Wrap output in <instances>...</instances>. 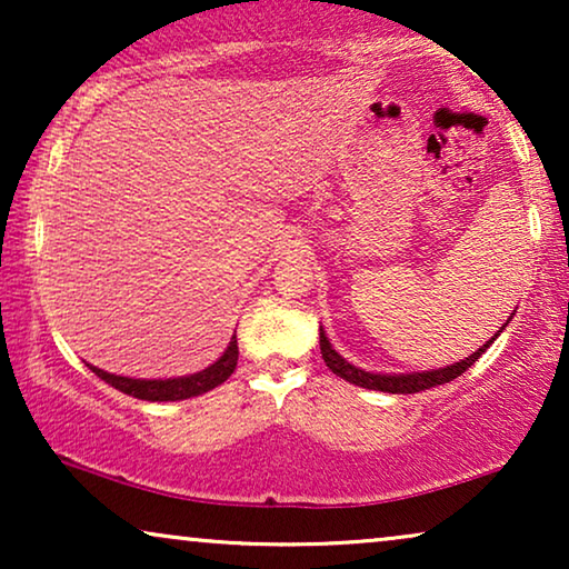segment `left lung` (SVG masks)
<instances>
[{
	"label": "left lung",
	"instance_id": "1",
	"mask_svg": "<svg viewBox=\"0 0 569 569\" xmlns=\"http://www.w3.org/2000/svg\"><path fill=\"white\" fill-rule=\"evenodd\" d=\"M510 318H508V323H510ZM508 323H505V326H508ZM505 326H502V329H505ZM500 331H497L495 337L489 339L485 347H479L477 352L469 355L461 362H453V365H448V368H440V370L401 372V376H396V372H393V376H388V372L383 376V372H368V370L355 368L352 362H347L345 357H341L337 349L331 347V341L323 333V329H321V355H323L326 368H329L333 376L345 378V380H349V383H355V386H360V388H370V391H386V393H419V391H427V388L450 383V380L458 378V376H461V372L469 370L471 365L477 362L479 357L487 352V347L492 345L497 337H500Z\"/></svg>",
	"mask_w": 569,
	"mask_h": 569
}]
</instances>
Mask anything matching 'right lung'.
Listing matches in <instances>:
<instances>
[{
    "label": "right lung",
    "mask_w": 569,
    "mask_h": 569,
    "mask_svg": "<svg viewBox=\"0 0 569 569\" xmlns=\"http://www.w3.org/2000/svg\"><path fill=\"white\" fill-rule=\"evenodd\" d=\"M88 368L96 372L100 380H106L108 386L119 388L121 393L134 396V399L142 401H183L193 399V396H201L212 388L222 386L224 380L232 376L238 365V339L232 333L228 349H224L222 357L217 362L209 365V368L193 372V376H181V378H166V380H142V378H127V376H113V372H106L96 368V365L84 362Z\"/></svg>",
    "instance_id": "obj_1"
}]
</instances>
